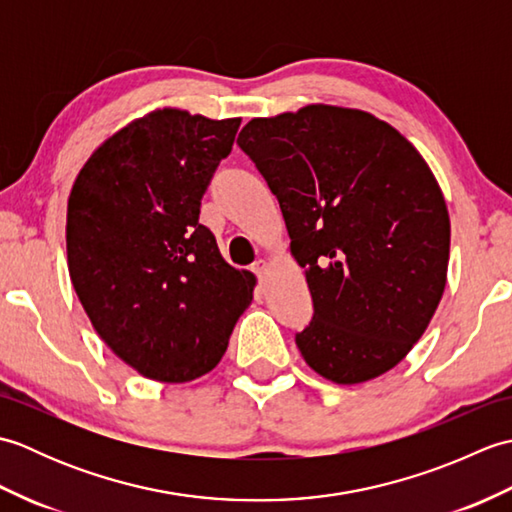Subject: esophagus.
Returning <instances> with one entry per match:
<instances>
[{"label": "esophagus", "instance_id": "1", "mask_svg": "<svg viewBox=\"0 0 512 512\" xmlns=\"http://www.w3.org/2000/svg\"><path fill=\"white\" fill-rule=\"evenodd\" d=\"M266 270H268V262H266V259H257V262L253 264V273H255L259 279H262V277L266 275Z\"/></svg>", "mask_w": 512, "mask_h": 512}]
</instances>
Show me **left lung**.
I'll return each mask as SVG.
<instances>
[{"label": "left lung", "mask_w": 512, "mask_h": 512, "mask_svg": "<svg viewBox=\"0 0 512 512\" xmlns=\"http://www.w3.org/2000/svg\"><path fill=\"white\" fill-rule=\"evenodd\" d=\"M237 145L277 195L306 270L303 361L336 385L389 372L447 286L451 222L427 162L389 123L334 105L253 118Z\"/></svg>", "instance_id": "obj_1"}]
</instances>
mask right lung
<instances>
[{"instance_id":"add662e5","label":"right lung","mask_w":512,"mask_h":512,"mask_svg":"<svg viewBox=\"0 0 512 512\" xmlns=\"http://www.w3.org/2000/svg\"><path fill=\"white\" fill-rule=\"evenodd\" d=\"M239 118L156 110L110 136L68 200V268L107 347L145 378L189 383L220 363L255 275L224 262L200 200Z\"/></svg>"}]
</instances>
